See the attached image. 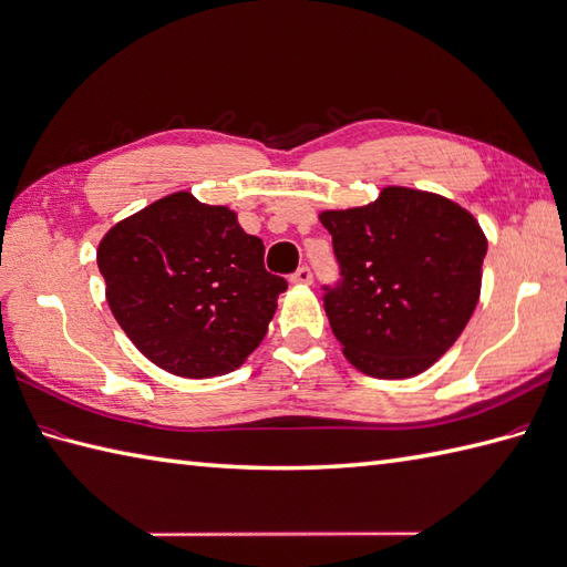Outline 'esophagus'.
Returning <instances> with one entry per match:
<instances>
[{
	"label": "esophagus",
	"mask_w": 567,
	"mask_h": 567,
	"mask_svg": "<svg viewBox=\"0 0 567 567\" xmlns=\"http://www.w3.org/2000/svg\"><path fill=\"white\" fill-rule=\"evenodd\" d=\"M289 282L292 285H311L313 282V275L309 268H299L292 278H289Z\"/></svg>",
	"instance_id": "34e87169"
}]
</instances>
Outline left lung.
<instances>
[{"label":"left lung","instance_id":"8db88e82","mask_svg":"<svg viewBox=\"0 0 567 567\" xmlns=\"http://www.w3.org/2000/svg\"><path fill=\"white\" fill-rule=\"evenodd\" d=\"M319 219L343 272L326 316L346 360L374 379L430 370L478 307L488 251L478 219L450 197L405 186Z\"/></svg>","mask_w":567,"mask_h":567}]
</instances>
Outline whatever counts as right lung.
Masks as SVG:
<instances>
[{"instance_id": "add662e5", "label": "right lung", "mask_w": 567, "mask_h": 567, "mask_svg": "<svg viewBox=\"0 0 567 567\" xmlns=\"http://www.w3.org/2000/svg\"><path fill=\"white\" fill-rule=\"evenodd\" d=\"M227 205L190 190L159 197L99 241L105 301L133 346L164 372L207 379L246 362L287 282Z\"/></svg>"}]
</instances>
